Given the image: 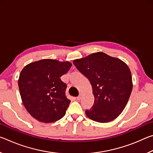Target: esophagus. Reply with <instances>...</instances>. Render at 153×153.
Masks as SVG:
<instances>
[{
  "instance_id": "1",
  "label": "esophagus",
  "mask_w": 153,
  "mask_h": 153,
  "mask_svg": "<svg viewBox=\"0 0 153 153\" xmlns=\"http://www.w3.org/2000/svg\"><path fill=\"white\" fill-rule=\"evenodd\" d=\"M82 97V94H79V96H78V97H77V100H81Z\"/></svg>"
}]
</instances>
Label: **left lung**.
<instances>
[{"label":"left lung","mask_w":153,"mask_h":153,"mask_svg":"<svg viewBox=\"0 0 153 153\" xmlns=\"http://www.w3.org/2000/svg\"><path fill=\"white\" fill-rule=\"evenodd\" d=\"M74 64L92 87L94 102L90 109L86 110L88 117L100 123L117 118L126 107L132 90L128 66L102 52L76 59Z\"/></svg>","instance_id":"8db88e82"}]
</instances>
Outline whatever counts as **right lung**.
<instances>
[{"instance_id":"obj_1","label":"right lung","mask_w":153,"mask_h":153,"mask_svg":"<svg viewBox=\"0 0 153 153\" xmlns=\"http://www.w3.org/2000/svg\"><path fill=\"white\" fill-rule=\"evenodd\" d=\"M71 67L68 61L42 59L28 64L21 71L18 86L23 104L36 120L51 123L65 115L71 100L60 77Z\"/></svg>"}]
</instances>
